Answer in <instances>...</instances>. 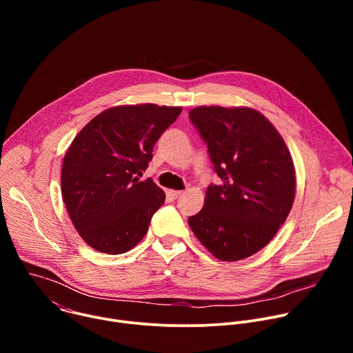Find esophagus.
<instances>
[{
    "label": "esophagus",
    "mask_w": 353,
    "mask_h": 353,
    "mask_svg": "<svg viewBox=\"0 0 353 353\" xmlns=\"http://www.w3.org/2000/svg\"><path fill=\"white\" fill-rule=\"evenodd\" d=\"M181 195H183V191H177V190H170V191H169V198H170L172 201L180 198Z\"/></svg>",
    "instance_id": "1"
}]
</instances>
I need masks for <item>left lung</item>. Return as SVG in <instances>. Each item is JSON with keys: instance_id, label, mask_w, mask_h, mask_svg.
I'll return each instance as SVG.
<instances>
[{"instance_id": "obj_1", "label": "left lung", "mask_w": 353, "mask_h": 353, "mask_svg": "<svg viewBox=\"0 0 353 353\" xmlns=\"http://www.w3.org/2000/svg\"><path fill=\"white\" fill-rule=\"evenodd\" d=\"M188 117L222 180L208 185L204 208L188 225L216 259H247L272 240L290 212L292 157L276 128L254 109L199 106Z\"/></svg>"}]
</instances>
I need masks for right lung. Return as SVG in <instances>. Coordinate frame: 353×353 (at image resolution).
Listing matches in <instances>:
<instances>
[{
    "instance_id": "right-lung-1",
    "label": "right lung",
    "mask_w": 353,
    "mask_h": 353,
    "mask_svg": "<svg viewBox=\"0 0 353 353\" xmlns=\"http://www.w3.org/2000/svg\"><path fill=\"white\" fill-rule=\"evenodd\" d=\"M180 113L181 108L152 103L112 108L92 119L70 145L61 170L63 199L92 248L123 254L146 234L166 195L152 179L139 177L157 141Z\"/></svg>"
}]
</instances>
